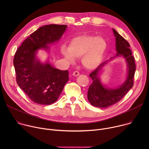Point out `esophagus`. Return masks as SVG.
<instances>
[{
	"mask_svg": "<svg viewBox=\"0 0 149 149\" xmlns=\"http://www.w3.org/2000/svg\"><path fill=\"white\" fill-rule=\"evenodd\" d=\"M79 75V72H78V71H74V72H73V74H72V75L74 76V77H77V76H78Z\"/></svg>",
	"mask_w": 149,
	"mask_h": 149,
	"instance_id": "34e87169",
	"label": "esophagus"
}]
</instances>
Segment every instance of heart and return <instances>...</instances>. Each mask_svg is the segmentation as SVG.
Masks as SVG:
<instances>
[{"label": "heart", "instance_id": "b5f03b06", "mask_svg": "<svg viewBox=\"0 0 149 149\" xmlns=\"http://www.w3.org/2000/svg\"><path fill=\"white\" fill-rule=\"evenodd\" d=\"M107 48V42L103 38L82 34L74 38L70 42L68 48L62 45L61 53L70 63H74L75 58L82 57L83 66L87 69L93 70L100 65Z\"/></svg>", "mask_w": 149, "mask_h": 149}]
</instances>
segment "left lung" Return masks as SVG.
<instances>
[{"instance_id":"1","label":"left lung","mask_w":149,"mask_h":149,"mask_svg":"<svg viewBox=\"0 0 149 149\" xmlns=\"http://www.w3.org/2000/svg\"><path fill=\"white\" fill-rule=\"evenodd\" d=\"M116 38V55L105 61L90 74L93 80L87 93L89 102L94 107L106 108L120 101L133 86V78L136 71L134 58L130 50V44L115 29H113ZM118 57L125 59L127 64V74L123 82L118 86L110 88L101 82L100 76L104 67L110 61Z\"/></svg>"}]
</instances>
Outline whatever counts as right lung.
<instances>
[{
    "label": "right lung",
    "instance_id": "1",
    "mask_svg": "<svg viewBox=\"0 0 149 149\" xmlns=\"http://www.w3.org/2000/svg\"><path fill=\"white\" fill-rule=\"evenodd\" d=\"M67 25L50 24L39 28L31 34L16 51L13 65L16 82L33 102L50 105L59 98L68 81V71L54 67L48 59L43 62L37 56L39 50L50 51L65 33Z\"/></svg>",
    "mask_w": 149,
    "mask_h": 149
}]
</instances>
